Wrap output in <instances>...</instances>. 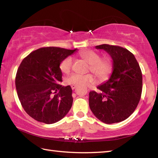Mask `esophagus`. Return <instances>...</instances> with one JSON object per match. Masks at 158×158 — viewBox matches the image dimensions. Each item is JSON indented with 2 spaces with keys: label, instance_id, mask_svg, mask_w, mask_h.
I'll return each instance as SVG.
<instances>
[{
  "label": "esophagus",
  "instance_id": "1",
  "mask_svg": "<svg viewBox=\"0 0 158 158\" xmlns=\"http://www.w3.org/2000/svg\"><path fill=\"white\" fill-rule=\"evenodd\" d=\"M76 87H77V85H71L72 89H75Z\"/></svg>",
  "mask_w": 158,
  "mask_h": 158
}]
</instances>
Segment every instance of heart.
I'll list each match as a JSON object with an SVG mask.
<instances>
[{
  "instance_id": "1",
  "label": "heart",
  "mask_w": 158,
  "mask_h": 158,
  "mask_svg": "<svg viewBox=\"0 0 158 158\" xmlns=\"http://www.w3.org/2000/svg\"><path fill=\"white\" fill-rule=\"evenodd\" d=\"M79 56L89 64V71H91L98 77L99 81H104L107 79L111 74L113 64L110 58L107 57L100 58L98 52L93 50L84 49L79 53ZM73 58L68 56L61 61L60 69L63 73L68 74L73 67ZM68 84L77 85H88L95 82V77L91 74H72L66 79Z\"/></svg>"
}]
</instances>
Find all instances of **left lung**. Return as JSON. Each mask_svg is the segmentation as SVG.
<instances>
[{
  "instance_id": "8db88e82",
  "label": "left lung",
  "mask_w": 158,
  "mask_h": 158,
  "mask_svg": "<svg viewBox=\"0 0 158 158\" xmlns=\"http://www.w3.org/2000/svg\"><path fill=\"white\" fill-rule=\"evenodd\" d=\"M113 60L108 81L89 93V106L96 118L106 124L127 119L137 108L142 92V73L135 56L123 47L109 44L95 47Z\"/></svg>"
}]
</instances>
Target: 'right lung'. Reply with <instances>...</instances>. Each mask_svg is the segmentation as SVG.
Here are the masks:
<instances>
[{
	"instance_id": "right-lung-1",
	"label": "right lung",
	"mask_w": 158,
	"mask_h": 158,
	"mask_svg": "<svg viewBox=\"0 0 158 158\" xmlns=\"http://www.w3.org/2000/svg\"><path fill=\"white\" fill-rule=\"evenodd\" d=\"M76 49L42 47L23 58L15 85L23 109L36 121L52 124L68 113L73 102L70 85L63 86L60 64Z\"/></svg>"
}]
</instances>
